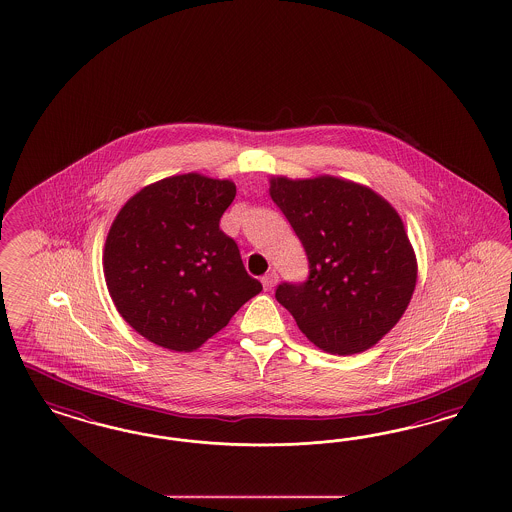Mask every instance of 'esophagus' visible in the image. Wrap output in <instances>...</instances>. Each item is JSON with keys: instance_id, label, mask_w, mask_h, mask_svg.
Here are the masks:
<instances>
[{"instance_id": "34e87169", "label": "esophagus", "mask_w": 512, "mask_h": 512, "mask_svg": "<svg viewBox=\"0 0 512 512\" xmlns=\"http://www.w3.org/2000/svg\"><path fill=\"white\" fill-rule=\"evenodd\" d=\"M279 281V275L275 273V271H271V273H267L262 277V284H264L265 292H269V290H273L275 288V284Z\"/></svg>"}]
</instances>
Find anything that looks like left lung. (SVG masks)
Returning a JSON list of instances; mask_svg holds the SVG:
<instances>
[{
  "instance_id": "left-lung-1",
  "label": "left lung",
  "mask_w": 512,
  "mask_h": 512,
  "mask_svg": "<svg viewBox=\"0 0 512 512\" xmlns=\"http://www.w3.org/2000/svg\"><path fill=\"white\" fill-rule=\"evenodd\" d=\"M271 199L309 260L305 282L275 297L316 347L358 354L392 330L416 286V256L396 209L356 182L271 179Z\"/></svg>"
}]
</instances>
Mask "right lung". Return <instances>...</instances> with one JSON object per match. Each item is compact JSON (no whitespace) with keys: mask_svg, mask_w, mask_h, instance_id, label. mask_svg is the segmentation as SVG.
Segmentation results:
<instances>
[{"mask_svg":"<svg viewBox=\"0 0 512 512\" xmlns=\"http://www.w3.org/2000/svg\"><path fill=\"white\" fill-rule=\"evenodd\" d=\"M231 181L186 173L154 182L120 209L103 271L116 311L158 347L192 352L262 292L220 230Z\"/></svg>","mask_w":512,"mask_h":512,"instance_id":"right-lung-1","label":"right lung"}]
</instances>
